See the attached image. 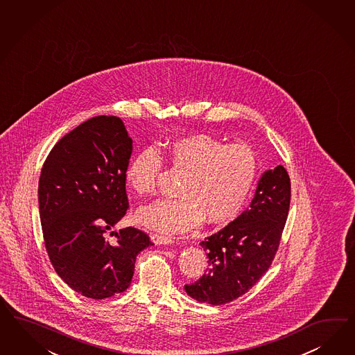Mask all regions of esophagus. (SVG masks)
Wrapping results in <instances>:
<instances>
[{
    "instance_id": "1",
    "label": "esophagus",
    "mask_w": 355,
    "mask_h": 355,
    "mask_svg": "<svg viewBox=\"0 0 355 355\" xmlns=\"http://www.w3.org/2000/svg\"><path fill=\"white\" fill-rule=\"evenodd\" d=\"M150 239L155 245H167V243H173V237L161 234V233H152Z\"/></svg>"
}]
</instances>
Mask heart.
<instances>
[{"label":"heart","mask_w":355,"mask_h":355,"mask_svg":"<svg viewBox=\"0 0 355 355\" xmlns=\"http://www.w3.org/2000/svg\"><path fill=\"white\" fill-rule=\"evenodd\" d=\"M163 161L184 170L175 198L142 206L137 222L153 231L180 233L202 223L222 225L233 220L253 191L258 159L243 144L225 145L209 135H184L145 148L132 158L124 179L141 196L155 192Z\"/></svg>","instance_id":"heart-1"}]
</instances>
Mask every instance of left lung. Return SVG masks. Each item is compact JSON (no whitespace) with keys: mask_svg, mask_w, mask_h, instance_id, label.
Here are the masks:
<instances>
[{"mask_svg":"<svg viewBox=\"0 0 355 355\" xmlns=\"http://www.w3.org/2000/svg\"><path fill=\"white\" fill-rule=\"evenodd\" d=\"M291 205V179L283 166L258 182L250 206L219 232L205 239L206 272L185 292L198 302L224 304L241 297L271 267Z\"/></svg>","mask_w":355,"mask_h":355,"instance_id":"8db88e82","label":"left lung"}]
</instances>
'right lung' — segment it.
Returning <instances> with one entry per match:
<instances>
[{
	"mask_svg": "<svg viewBox=\"0 0 355 355\" xmlns=\"http://www.w3.org/2000/svg\"><path fill=\"white\" fill-rule=\"evenodd\" d=\"M132 140L118 116L81 123L57 142L41 168L39 209L55 272L76 293L103 300L124 292L137 254L153 245L135 227L111 232L128 209L124 173Z\"/></svg>",
	"mask_w": 355,
	"mask_h": 355,
	"instance_id": "add662e5",
	"label": "right lung"
}]
</instances>
